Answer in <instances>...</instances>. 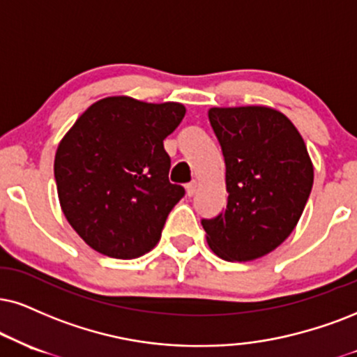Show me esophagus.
Segmentation results:
<instances>
[{"label":"esophagus","instance_id":"1","mask_svg":"<svg viewBox=\"0 0 357 357\" xmlns=\"http://www.w3.org/2000/svg\"><path fill=\"white\" fill-rule=\"evenodd\" d=\"M197 187H199V183H197V180H192V182L187 185V195H188V197L195 195Z\"/></svg>","mask_w":357,"mask_h":357}]
</instances>
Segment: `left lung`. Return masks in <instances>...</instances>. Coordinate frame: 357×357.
Listing matches in <instances>:
<instances>
[{
  "label": "left lung",
  "mask_w": 357,
  "mask_h": 357,
  "mask_svg": "<svg viewBox=\"0 0 357 357\" xmlns=\"http://www.w3.org/2000/svg\"><path fill=\"white\" fill-rule=\"evenodd\" d=\"M210 126L225 157L227 208L204 218L206 243L220 258L265 257L291 235L311 188L305 140L284 114L263 105L212 107Z\"/></svg>",
  "instance_id": "1"
}]
</instances>
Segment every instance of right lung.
<instances>
[{
	"label": "right lung",
	"instance_id": "add662e5",
	"mask_svg": "<svg viewBox=\"0 0 357 357\" xmlns=\"http://www.w3.org/2000/svg\"><path fill=\"white\" fill-rule=\"evenodd\" d=\"M185 116L178 102L127 96L91 105L59 142L54 158L64 217L96 252L139 258L160 240L185 188L169 182L167 135Z\"/></svg>",
	"mask_w": 357,
	"mask_h": 357
}]
</instances>
